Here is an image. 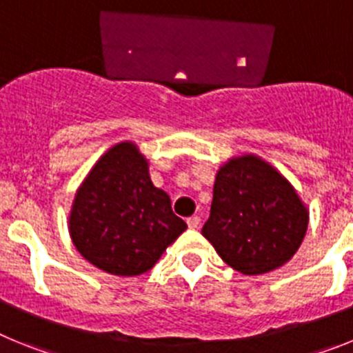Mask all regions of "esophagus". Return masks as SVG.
<instances>
[{"instance_id": "1", "label": "esophagus", "mask_w": 353, "mask_h": 353, "mask_svg": "<svg viewBox=\"0 0 353 353\" xmlns=\"http://www.w3.org/2000/svg\"><path fill=\"white\" fill-rule=\"evenodd\" d=\"M199 223H201V219H199L198 215H192V217H189V219H187V224H189V228H191V230H196V228L199 226Z\"/></svg>"}]
</instances>
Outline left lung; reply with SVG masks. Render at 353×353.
I'll list each match as a JSON object with an SVG mask.
<instances>
[{
  "instance_id": "left-lung-1",
  "label": "left lung",
  "mask_w": 353,
  "mask_h": 353,
  "mask_svg": "<svg viewBox=\"0 0 353 353\" xmlns=\"http://www.w3.org/2000/svg\"><path fill=\"white\" fill-rule=\"evenodd\" d=\"M307 224L310 210L288 179L258 155L242 154L217 170L201 233L233 270L260 276L292 260Z\"/></svg>"
}]
</instances>
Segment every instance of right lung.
Returning <instances> with one entry per match:
<instances>
[{"label":"right lung","mask_w":353,"mask_h":353,"mask_svg":"<svg viewBox=\"0 0 353 353\" xmlns=\"http://www.w3.org/2000/svg\"><path fill=\"white\" fill-rule=\"evenodd\" d=\"M185 230L134 141L105 150L77 187L68 214V233L81 256L121 277L152 269Z\"/></svg>","instance_id":"1"}]
</instances>
